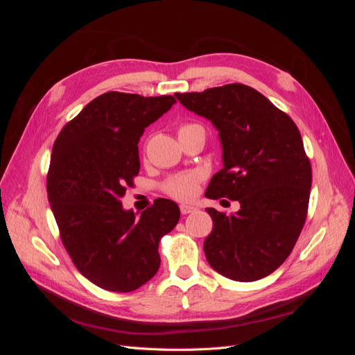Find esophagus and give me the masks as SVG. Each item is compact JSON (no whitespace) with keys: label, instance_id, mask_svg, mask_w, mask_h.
Masks as SVG:
<instances>
[{"label":"esophagus","instance_id":"esophagus-1","mask_svg":"<svg viewBox=\"0 0 355 355\" xmlns=\"http://www.w3.org/2000/svg\"><path fill=\"white\" fill-rule=\"evenodd\" d=\"M196 210H197V207L192 206V204H180L182 214H188V213H192V211H196Z\"/></svg>","mask_w":355,"mask_h":355}]
</instances>
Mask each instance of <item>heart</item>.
Returning a JSON list of instances; mask_svg holds the SVG:
<instances>
[{"mask_svg": "<svg viewBox=\"0 0 355 355\" xmlns=\"http://www.w3.org/2000/svg\"><path fill=\"white\" fill-rule=\"evenodd\" d=\"M191 130H202V127L198 124H184L179 127L178 135H184ZM201 176L196 171H187V173H179L171 176L166 180L164 191L170 197L176 200L188 201L192 200L198 192V184Z\"/></svg>", "mask_w": 355, "mask_h": 355, "instance_id": "heart-1", "label": "heart"}]
</instances>
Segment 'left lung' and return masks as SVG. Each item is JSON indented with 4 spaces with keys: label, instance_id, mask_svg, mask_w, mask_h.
<instances>
[{
    "label": "left lung",
    "instance_id": "8db88e82",
    "mask_svg": "<svg viewBox=\"0 0 355 355\" xmlns=\"http://www.w3.org/2000/svg\"><path fill=\"white\" fill-rule=\"evenodd\" d=\"M175 96L219 132L223 167L206 196L240 202L230 216L207 209V262L231 280H261L287 259L306 219L313 173L302 137L292 118L249 85Z\"/></svg>",
    "mask_w": 355,
    "mask_h": 355
}]
</instances>
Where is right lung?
I'll use <instances>...</instances> for the list:
<instances>
[{
  "mask_svg": "<svg viewBox=\"0 0 355 355\" xmlns=\"http://www.w3.org/2000/svg\"><path fill=\"white\" fill-rule=\"evenodd\" d=\"M176 103L108 92L62 128L51 151L47 197L77 270L110 292H132L157 274L158 244L176 227L178 204L158 198L137 216L125 210V185L139 173V139Z\"/></svg>",
  "mask_w": 355,
  "mask_h": 355,
  "instance_id": "obj_1",
  "label": "right lung"
}]
</instances>
